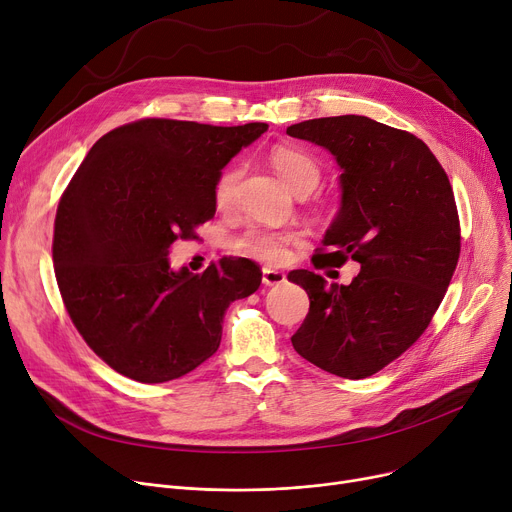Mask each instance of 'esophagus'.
Masks as SVG:
<instances>
[{
	"label": "esophagus",
	"instance_id": "obj_1",
	"mask_svg": "<svg viewBox=\"0 0 512 512\" xmlns=\"http://www.w3.org/2000/svg\"><path fill=\"white\" fill-rule=\"evenodd\" d=\"M286 282V274L280 270H272V267H263V284L265 286H278Z\"/></svg>",
	"mask_w": 512,
	"mask_h": 512
}]
</instances>
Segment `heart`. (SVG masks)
<instances>
[{
	"instance_id": "1",
	"label": "heart",
	"mask_w": 512,
	"mask_h": 512,
	"mask_svg": "<svg viewBox=\"0 0 512 512\" xmlns=\"http://www.w3.org/2000/svg\"><path fill=\"white\" fill-rule=\"evenodd\" d=\"M270 161L278 176L284 180V184L294 193H311L321 178V170L317 161L307 155L305 151L292 149V147H276L270 153ZM242 178L240 166H228L220 172L218 180L213 186V199L215 205L226 209L236 201L238 184ZM301 240L299 232L292 230H272L263 226H253L247 232H242L236 242L234 249L236 253L267 261V263H280L288 255V247L297 245Z\"/></svg>"
}]
</instances>
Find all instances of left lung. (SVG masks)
<instances>
[{
	"label": "left lung",
	"mask_w": 512,
	"mask_h": 512,
	"mask_svg": "<svg viewBox=\"0 0 512 512\" xmlns=\"http://www.w3.org/2000/svg\"><path fill=\"white\" fill-rule=\"evenodd\" d=\"M286 134L328 149L342 172L340 209L313 265H361L346 286L288 274L309 294L290 340L319 369L363 380L413 346L444 299L461 253L452 186L415 134L365 116L305 120Z\"/></svg>",
	"instance_id": "8db88e82"
}]
</instances>
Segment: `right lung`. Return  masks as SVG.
Returning <instances> with one entry per match:
<instances>
[{
	"instance_id": "1",
	"label": "right lung",
	"mask_w": 512,
	"mask_h": 512,
	"mask_svg": "<svg viewBox=\"0 0 512 512\" xmlns=\"http://www.w3.org/2000/svg\"><path fill=\"white\" fill-rule=\"evenodd\" d=\"M267 130L147 118L91 147L64 191L53 265L72 324L107 365L161 384L218 351L224 313L261 284L249 259L174 272L172 242L215 215L222 168Z\"/></svg>"
}]
</instances>
